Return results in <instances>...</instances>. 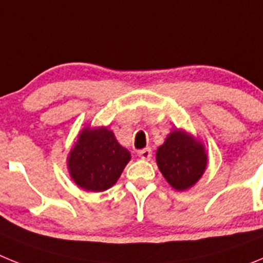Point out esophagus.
I'll list each match as a JSON object with an SVG mask.
<instances>
[{
	"mask_svg": "<svg viewBox=\"0 0 263 263\" xmlns=\"http://www.w3.org/2000/svg\"><path fill=\"white\" fill-rule=\"evenodd\" d=\"M152 155H153L152 148H148V147H146V148H143V150H141V152H138V157L143 160H150L152 159Z\"/></svg>",
	"mask_w": 263,
	"mask_h": 263,
	"instance_id": "34e87169",
	"label": "esophagus"
}]
</instances>
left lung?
Here are the masks:
<instances>
[{"label": "left lung", "instance_id": "8db88e82", "mask_svg": "<svg viewBox=\"0 0 263 263\" xmlns=\"http://www.w3.org/2000/svg\"><path fill=\"white\" fill-rule=\"evenodd\" d=\"M155 159L167 183L176 191H187L205 173L208 153L200 139L185 130L175 129L158 147Z\"/></svg>", "mask_w": 263, "mask_h": 263}]
</instances>
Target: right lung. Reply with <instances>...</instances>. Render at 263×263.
I'll return each instance as SVG.
<instances>
[{
    "mask_svg": "<svg viewBox=\"0 0 263 263\" xmlns=\"http://www.w3.org/2000/svg\"><path fill=\"white\" fill-rule=\"evenodd\" d=\"M130 159L129 150L118 143L108 126L87 125L69 150L67 168L84 191L103 192L117 183Z\"/></svg>",
    "mask_w": 263,
    "mask_h": 263,
    "instance_id": "right-lung-1",
    "label": "right lung"
}]
</instances>
